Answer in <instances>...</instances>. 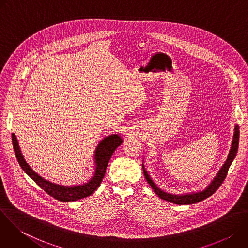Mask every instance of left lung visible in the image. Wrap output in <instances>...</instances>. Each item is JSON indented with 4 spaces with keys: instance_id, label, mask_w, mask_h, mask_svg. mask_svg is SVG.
<instances>
[{
    "instance_id": "obj_1",
    "label": "left lung",
    "mask_w": 248,
    "mask_h": 248,
    "mask_svg": "<svg viewBox=\"0 0 248 248\" xmlns=\"http://www.w3.org/2000/svg\"><path fill=\"white\" fill-rule=\"evenodd\" d=\"M238 141H239V127H238V125H235V127H234V134H233V140H232V147H231L228 159L225 162V164L223 165V167L221 168V170H219V172L217 173V175L215 176V179L213 180V182H212L207 186V188H205L203 191L196 192V193H190V194H185V195H173V194H170V193L164 192L163 190L158 188L157 186L153 183V181L151 180L149 174L147 173L146 170L144 169V166L142 165L144 176H145L147 183L149 184V186L154 190V192L160 198H162L163 200H166V201L173 203V204H179V205H188V204H194V203L200 202V201L208 198L209 196H211L213 193H215L216 190L223 184L224 180L226 179V176L228 174V170L230 169V166H231L232 162L233 161V159L236 156L237 148H238Z\"/></svg>"
}]
</instances>
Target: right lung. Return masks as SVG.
<instances>
[{
    "mask_svg": "<svg viewBox=\"0 0 248 248\" xmlns=\"http://www.w3.org/2000/svg\"><path fill=\"white\" fill-rule=\"evenodd\" d=\"M12 140L14 150L16 156V159L22 168V170L30 176V178L36 183L37 186H39L47 194L52 196L53 198L62 201V202H68V201H77L82 198H85L89 195H91L101 185V182L104 178L106 169H107L108 163L115 152V150L122 144L123 139L118 134H112L108 137L104 138L101 142L99 143L96 151H95V163H96V169L93 178L88 182L87 184L83 186H74V187H65L61 186L52 183H49L48 181L42 179L40 175H38L36 172L33 171L30 167L27 165L25 160L23 159V156L21 155L18 142L15 133L12 134Z\"/></svg>",
    "mask_w": 248,
    "mask_h": 248,
    "instance_id": "obj_1",
    "label": "right lung"
}]
</instances>
